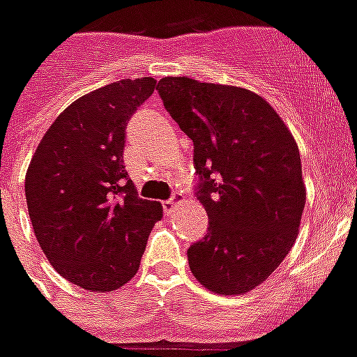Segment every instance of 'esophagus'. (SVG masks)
Segmentation results:
<instances>
[{"instance_id":"1","label":"esophagus","mask_w":357,"mask_h":357,"mask_svg":"<svg viewBox=\"0 0 357 357\" xmlns=\"http://www.w3.org/2000/svg\"><path fill=\"white\" fill-rule=\"evenodd\" d=\"M181 202H183V196H181V194H174L172 199H169V202H165V204H163L165 214H167V216L174 214L176 207H178V205L181 204Z\"/></svg>"}]
</instances>
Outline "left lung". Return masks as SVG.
Segmentation results:
<instances>
[{
    "label": "left lung",
    "instance_id": "1",
    "mask_svg": "<svg viewBox=\"0 0 357 357\" xmlns=\"http://www.w3.org/2000/svg\"><path fill=\"white\" fill-rule=\"evenodd\" d=\"M167 112L192 139L204 240L187 251L190 271L218 295H244L294 248L306 204L299 146L273 106L238 86L163 77Z\"/></svg>",
    "mask_w": 357,
    "mask_h": 357
}]
</instances>
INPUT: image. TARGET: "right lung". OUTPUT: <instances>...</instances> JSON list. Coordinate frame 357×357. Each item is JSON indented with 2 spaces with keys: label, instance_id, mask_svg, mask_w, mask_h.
<instances>
[{
  "label": "right lung",
  "instance_id": "add662e5",
  "mask_svg": "<svg viewBox=\"0 0 357 357\" xmlns=\"http://www.w3.org/2000/svg\"><path fill=\"white\" fill-rule=\"evenodd\" d=\"M155 84L124 78L77 98L49 126L25 174L38 244L63 279L89 291L133 279L163 218L161 204L139 198L124 170V130Z\"/></svg>",
  "mask_w": 357,
  "mask_h": 357
}]
</instances>
